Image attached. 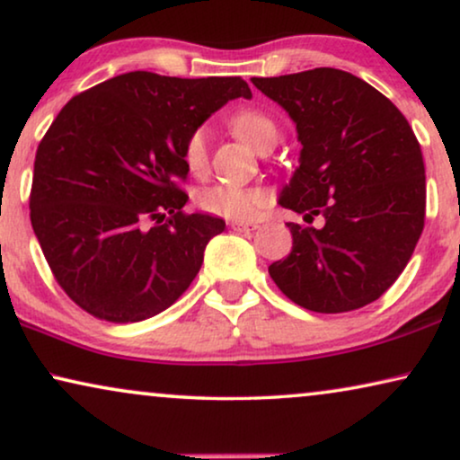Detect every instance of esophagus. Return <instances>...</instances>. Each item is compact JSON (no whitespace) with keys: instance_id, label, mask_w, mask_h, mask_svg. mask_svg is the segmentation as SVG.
<instances>
[{"instance_id":"34e87169","label":"esophagus","mask_w":460,"mask_h":460,"mask_svg":"<svg viewBox=\"0 0 460 460\" xmlns=\"http://www.w3.org/2000/svg\"><path fill=\"white\" fill-rule=\"evenodd\" d=\"M230 228L234 232H253L257 226L255 224H249V222H232Z\"/></svg>"}]
</instances>
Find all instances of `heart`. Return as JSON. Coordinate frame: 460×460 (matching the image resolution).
I'll return each mask as SVG.
<instances>
[{"mask_svg":"<svg viewBox=\"0 0 460 460\" xmlns=\"http://www.w3.org/2000/svg\"><path fill=\"white\" fill-rule=\"evenodd\" d=\"M230 128L241 140L260 153L274 146L279 140V125L274 117L261 109H241L230 117ZM181 163L194 178L209 172V134L205 128L192 129L181 144ZM197 207L209 216L244 222L268 205V194L261 188H244L234 184H213L197 192Z\"/></svg>","mask_w":460,"mask_h":460,"instance_id":"obj_1","label":"heart"}]
</instances>
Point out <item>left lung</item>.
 <instances>
[{"instance_id":"left-lung-1","label":"left lung","mask_w":460,"mask_h":460,"mask_svg":"<svg viewBox=\"0 0 460 460\" xmlns=\"http://www.w3.org/2000/svg\"><path fill=\"white\" fill-rule=\"evenodd\" d=\"M297 125L299 167L279 203L310 224H287L293 251L268 268L293 304L341 314L398 280L425 226L420 144L392 100L339 68L253 77Z\"/></svg>"}]
</instances>
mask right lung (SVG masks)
I'll list each match as a JSON object with an SVG mask.
<instances>
[{
    "instance_id": "obj_1",
    "label": "right lung",
    "mask_w": 460,
    "mask_h": 460,
    "mask_svg": "<svg viewBox=\"0 0 460 460\" xmlns=\"http://www.w3.org/2000/svg\"><path fill=\"white\" fill-rule=\"evenodd\" d=\"M241 77L119 75L62 106L37 146L31 224L54 279L81 310L140 323L167 310L226 222L186 213L181 144Z\"/></svg>"
}]
</instances>
